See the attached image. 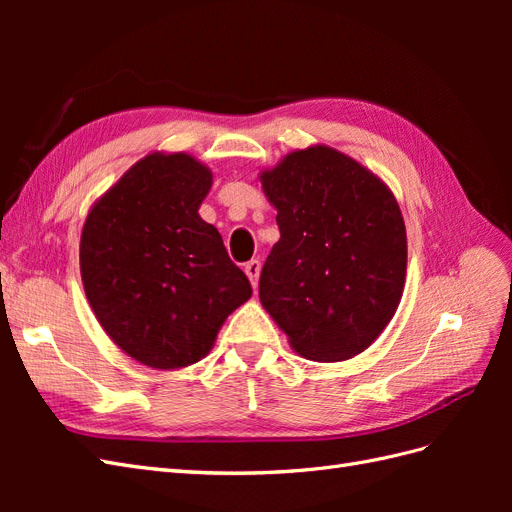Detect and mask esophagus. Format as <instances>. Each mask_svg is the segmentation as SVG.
I'll list each match as a JSON object with an SVG mask.
<instances>
[{"instance_id": "34e87169", "label": "esophagus", "mask_w": 512, "mask_h": 512, "mask_svg": "<svg viewBox=\"0 0 512 512\" xmlns=\"http://www.w3.org/2000/svg\"><path fill=\"white\" fill-rule=\"evenodd\" d=\"M245 275L250 277L252 288L256 290V288H258V275H260V262H258V260H250V262H245Z\"/></svg>"}]
</instances>
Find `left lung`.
I'll list each match as a JSON object with an SVG mask.
<instances>
[{
    "label": "left lung",
    "mask_w": 512,
    "mask_h": 512,
    "mask_svg": "<svg viewBox=\"0 0 512 512\" xmlns=\"http://www.w3.org/2000/svg\"><path fill=\"white\" fill-rule=\"evenodd\" d=\"M260 183L280 226L260 273L262 307L309 361L361 354L406 284V224L389 185L327 145L290 151Z\"/></svg>",
    "instance_id": "1"
}]
</instances>
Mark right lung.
<instances>
[{
  "label": "right lung",
  "instance_id": "add662e5",
  "mask_svg": "<svg viewBox=\"0 0 512 512\" xmlns=\"http://www.w3.org/2000/svg\"><path fill=\"white\" fill-rule=\"evenodd\" d=\"M211 183L190 153H149L96 200L81 232L91 309L123 352L153 369L205 359L252 297L218 228L198 215Z\"/></svg>",
  "mask_w": 512,
  "mask_h": 512
}]
</instances>
